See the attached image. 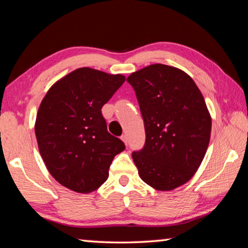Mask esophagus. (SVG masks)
Instances as JSON below:
<instances>
[{
    "mask_svg": "<svg viewBox=\"0 0 248 248\" xmlns=\"http://www.w3.org/2000/svg\"><path fill=\"white\" fill-rule=\"evenodd\" d=\"M121 140H123L124 142V144L127 145L128 144V136H127V134H123V136H121Z\"/></svg>",
    "mask_w": 248,
    "mask_h": 248,
    "instance_id": "esophagus-1",
    "label": "esophagus"
}]
</instances>
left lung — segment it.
<instances>
[{"label": "left lung", "instance_id": "1", "mask_svg": "<svg viewBox=\"0 0 248 248\" xmlns=\"http://www.w3.org/2000/svg\"><path fill=\"white\" fill-rule=\"evenodd\" d=\"M144 121L145 143L132 158L144 183L171 190L187 183L208 149L211 117L196 83L184 71L152 64L129 75Z\"/></svg>", "mask_w": 248, "mask_h": 248}]
</instances>
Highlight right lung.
<instances>
[{
	"mask_svg": "<svg viewBox=\"0 0 248 248\" xmlns=\"http://www.w3.org/2000/svg\"><path fill=\"white\" fill-rule=\"evenodd\" d=\"M121 74L81 68L46 94L37 114L39 152L58 183L77 192L97 189L125 145L108 132L102 108L123 85Z\"/></svg>",
	"mask_w": 248,
	"mask_h": 248,
	"instance_id": "1",
	"label": "right lung"
}]
</instances>
